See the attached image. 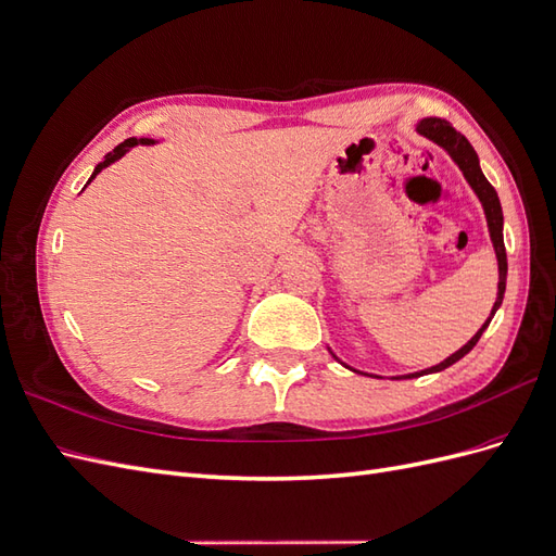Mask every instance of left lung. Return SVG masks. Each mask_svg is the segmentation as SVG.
Returning a JSON list of instances; mask_svg holds the SVG:
<instances>
[{
	"instance_id": "left-lung-1",
	"label": "left lung",
	"mask_w": 556,
	"mask_h": 556,
	"mask_svg": "<svg viewBox=\"0 0 556 556\" xmlns=\"http://www.w3.org/2000/svg\"><path fill=\"white\" fill-rule=\"evenodd\" d=\"M417 131L422 134V137H427L429 141H433L435 146H441L443 150H447V155L454 160V164L459 166L464 178L468 180L470 188H473V192L478 194L480 204L484 208L486 227H490V237H492V243H494V250H496V260H498V294H496V301H494L492 315L486 317V323L478 329V333L464 348H459L457 352H454V355H450L441 364H435L431 368H425V371L399 376V378H419V376H427V374H439V371H443V368L452 366L454 362H459L464 355H468V352L473 350L476 343L480 341L482 331L490 327L494 313L498 311L501 301H503V292H506V276H508V257H506V245H503V211H501V201H498L496 190L492 188V182L484 178V174L480 169V160H478V153L473 150V146L468 143V139L464 137V134H459L447 121H443V117H425V121L417 123Z\"/></svg>"
}]
</instances>
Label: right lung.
Here are the masks:
<instances>
[{
    "label": "right lung",
    "instance_id": "1",
    "mask_svg": "<svg viewBox=\"0 0 556 556\" xmlns=\"http://www.w3.org/2000/svg\"><path fill=\"white\" fill-rule=\"evenodd\" d=\"M139 143H146V146H150V143H155V141H153V139H134V137H131V139H125V141H123L121 146H115V148H113V153H109V155L104 157V162H99V164L94 166V172H92L90 180H92V178H94V176H97L99 172H102V169H106V166H109V164H113L115 160H121V157H123V155L127 153V150H129V148H134V146H139ZM90 180H88V182H90Z\"/></svg>",
    "mask_w": 556,
    "mask_h": 556
}]
</instances>
